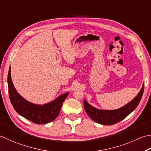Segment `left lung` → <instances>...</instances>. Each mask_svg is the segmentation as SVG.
<instances>
[{
    "mask_svg": "<svg viewBox=\"0 0 151 151\" xmlns=\"http://www.w3.org/2000/svg\"><path fill=\"white\" fill-rule=\"evenodd\" d=\"M143 92L144 84L138 95L132 101H131L127 105L119 109H116V110H100V109H98L90 106L85 100H84V109L88 116L92 120H94L95 122L106 125L116 124V123L125 119L137 108V106L140 102Z\"/></svg>",
    "mask_w": 151,
    "mask_h": 151,
    "instance_id": "obj_1",
    "label": "left lung"
}]
</instances>
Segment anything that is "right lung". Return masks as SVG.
I'll return each mask as SVG.
<instances>
[{
  "instance_id": "obj_1",
  "label": "right lung",
  "mask_w": 151,
  "mask_h": 151,
  "mask_svg": "<svg viewBox=\"0 0 151 151\" xmlns=\"http://www.w3.org/2000/svg\"><path fill=\"white\" fill-rule=\"evenodd\" d=\"M9 94L11 104L14 108L24 118L36 124H45L51 122L58 116L63 103L69 93H66L43 106L30 103L21 96L16 91L10 76V67L8 74Z\"/></svg>"
}]
</instances>
